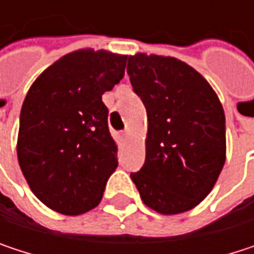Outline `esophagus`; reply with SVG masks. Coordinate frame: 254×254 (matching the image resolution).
I'll return each instance as SVG.
<instances>
[{
	"label": "esophagus",
	"mask_w": 254,
	"mask_h": 254,
	"mask_svg": "<svg viewBox=\"0 0 254 254\" xmlns=\"http://www.w3.org/2000/svg\"><path fill=\"white\" fill-rule=\"evenodd\" d=\"M127 135H129L127 129H125V130H122V132H121V136H122V138H127Z\"/></svg>",
	"instance_id": "1"
}]
</instances>
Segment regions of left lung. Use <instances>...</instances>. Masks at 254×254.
<instances>
[{"instance_id": "obj_1", "label": "left lung", "mask_w": 254, "mask_h": 254, "mask_svg": "<svg viewBox=\"0 0 254 254\" xmlns=\"http://www.w3.org/2000/svg\"><path fill=\"white\" fill-rule=\"evenodd\" d=\"M127 72L148 118L145 162L130 178L153 210L187 212L212 191L225 163L222 104L204 77L174 57L136 54Z\"/></svg>"}]
</instances>
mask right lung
<instances>
[{
    "instance_id": "obj_1",
    "label": "right lung",
    "mask_w": 254,
    "mask_h": 254,
    "mask_svg": "<svg viewBox=\"0 0 254 254\" xmlns=\"http://www.w3.org/2000/svg\"><path fill=\"white\" fill-rule=\"evenodd\" d=\"M127 60L103 50L66 54L26 95L19 165L32 192L59 213L73 216L98 206L118 168V147L101 97L125 76Z\"/></svg>"
}]
</instances>
